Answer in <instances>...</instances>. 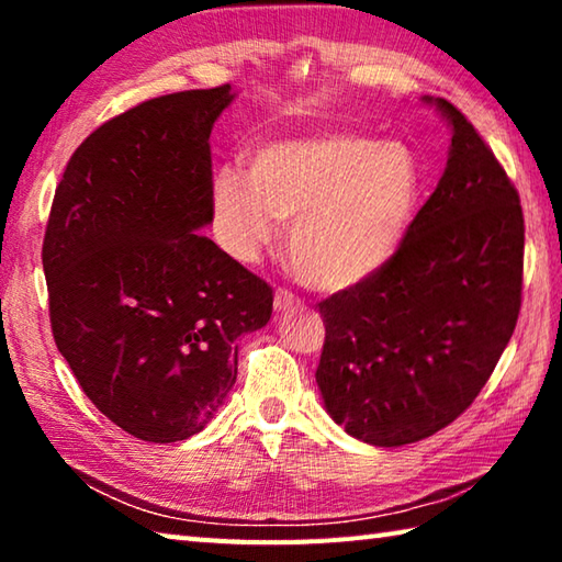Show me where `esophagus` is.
<instances>
[{"label": "esophagus", "mask_w": 562, "mask_h": 562, "mask_svg": "<svg viewBox=\"0 0 562 562\" xmlns=\"http://www.w3.org/2000/svg\"><path fill=\"white\" fill-rule=\"evenodd\" d=\"M294 307H300V297H294V294L288 292V290L274 292V310L288 312V310H294Z\"/></svg>", "instance_id": "obj_1"}]
</instances>
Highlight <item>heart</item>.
Returning <instances> with one entry per match:
<instances>
[{
	"mask_svg": "<svg viewBox=\"0 0 562 562\" xmlns=\"http://www.w3.org/2000/svg\"><path fill=\"white\" fill-rule=\"evenodd\" d=\"M245 176L223 166L211 180L217 245L250 265L288 223L300 278L345 290L386 268L412 221L418 170L398 144L357 133H315L255 148Z\"/></svg>",
	"mask_w": 562,
	"mask_h": 562,
	"instance_id": "obj_1",
	"label": "heart"
}]
</instances>
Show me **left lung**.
I'll return each mask as SVG.
<instances>
[{
	"label": "left lung",
	"mask_w": 562,
	"mask_h": 562,
	"mask_svg": "<svg viewBox=\"0 0 562 562\" xmlns=\"http://www.w3.org/2000/svg\"><path fill=\"white\" fill-rule=\"evenodd\" d=\"M426 103L451 123L439 186L386 268L319 302L325 347L315 376L325 408L374 446L422 441L459 418L520 312L518 190L453 103Z\"/></svg>",
	"instance_id": "8db88e82"
}]
</instances>
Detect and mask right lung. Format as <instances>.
<instances>
[{
	"mask_svg": "<svg viewBox=\"0 0 562 562\" xmlns=\"http://www.w3.org/2000/svg\"><path fill=\"white\" fill-rule=\"evenodd\" d=\"M231 83L138 103L74 150L42 262L54 341L99 412L150 443L205 429L237 376L235 339L272 288L198 231L211 213V131Z\"/></svg>",
	"mask_w": 562,
	"mask_h": 562,
	"instance_id": "right-lung-1",
	"label": "right lung"
}]
</instances>
